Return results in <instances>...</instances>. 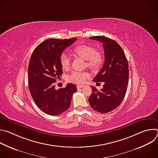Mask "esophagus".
<instances>
[{
    "instance_id": "1",
    "label": "esophagus",
    "mask_w": 158,
    "mask_h": 158,
    "mask_svg": "<svg viewBox=\"0 0 158 158\" xmlns=\"http://www.w3.org/2000/svg\"><path fill=\"white\" fill-rule=\"evenodd\" d=\"M84 87V85H77V89L82 88V87Z\"/></svg>"
}]
</instances>
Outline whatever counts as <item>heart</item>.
Here are the masks:
<instances>
[{
  "mask_svg": "<svg viewBox=\"0 0 158 158\" xmlns=\"http://www.w3.org/2000/svg\"><path fill=\"white\" fill-rule=\"evenodd\" d=\"M74 53L87 61V65L90 68L96 69L99 68L104 62L102 54L95 50V49L88 45H81L74 49ZM60 62L64 69H68L71 65V57L66 53H62L60 57ZM90 75L87 73H80L77 71L73 72L68 76V81L71 82L82 84L85 80L89 78Z\"/></svg>",
  "mask_w": 158,
  "mask_h": 158,
  "instance_id": "obj_1",
  "label": "heart"
}]
</instances>
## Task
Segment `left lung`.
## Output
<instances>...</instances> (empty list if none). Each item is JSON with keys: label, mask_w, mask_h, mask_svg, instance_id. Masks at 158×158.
I'll list each match as a JSON object with an SVG mask.
<instances>
[{"label": "left lung", "mask_w": 158, "mask_h": 158, "mask_svg": "<svg viewBox=\"0 0 158 158\" xmlns=\"http://www.w3.org/2000/svg\"><path fill=\"white\" fill-rule=\"evenodd\" d=\"M90 39L102 43L105 61L93 79L96 83L104 82L103 88L98 91L91 86L92 94L89 102L94 110L107 113L117 108L124 98L129 79L128 62L123 49L115 40L101 35Z\"/></svg>", "instance_id": "obj_1"}]
</instances>
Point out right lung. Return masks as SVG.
<instances>
[{"label":"right lung","mask_w":158,"mask_h":158,"mask_svg":"<svg viewBox=\"0 0 158 158\" xmlns=\"http://www.w3.org/2000/svg\"><path fill=\"white\" fill-rule=\"evenodd\" d=\"M77 38L50 39L40 43L33 51L28 67L29 88L37 106L46 114L57 116L69 109L76 85L68 83L55 89L54 83L63 73L60 57Z\"/></svg>","instance_id":"obj_1"}]
</instances>
